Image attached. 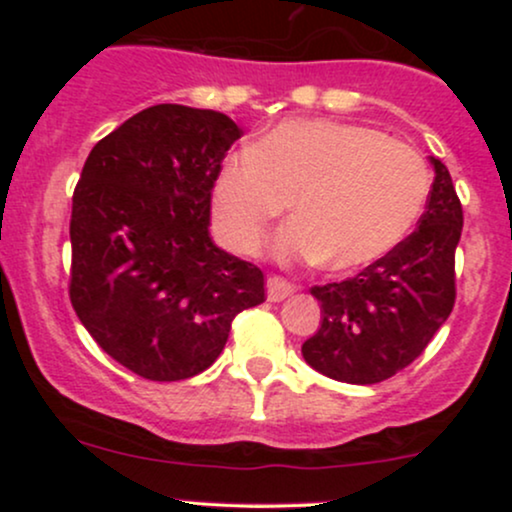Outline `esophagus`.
Listing matches in <instances>:
<instances>
[{
	"instance_id": "34e87169",
	"label": "esophagus",
	"mask_w": 512,
	"mask_h": 512,
	"mask_svg": "<svg viewBox=\"0 0 512 512\" xmlns=\"http://www.w3.org/2000/svg\"><path fill=\"white\" fill-rule=\"evenodd\" d=\"M293 291H296V286H293L291 281H286L284 276H269V279H267V298H269V301H274V303L284 301V298H289Z\"/></svg>"
}]
</instances>
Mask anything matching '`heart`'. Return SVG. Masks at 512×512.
<instances>
[{
	"mask_svg": "<svg viewBox=\"0 0 512 512\" xmlns=\"http://www.w3.org/2000/svg\"><path fill=\"white\" fill-rule=\"evenodd\" d=\"M431 175L409 144L332 120H286L223 163L214 182L221 236L257 250L293 202L284 257H317L334 272L395 250L426 207Z\"/></svg>",
	"mask_w": 512,
	"mask_h": 512,
	"instance_id": "b5f03b06",
	"label": "heart"
}]
</instances>
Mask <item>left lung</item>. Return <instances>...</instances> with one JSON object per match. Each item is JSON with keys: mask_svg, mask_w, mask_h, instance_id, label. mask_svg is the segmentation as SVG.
Listing matches in <instances>:
<instances>
[{"mask_svg": "<svg viewBox=\"0 0 512 512\" xmlns=\"http://www.w3.org/2000/svg\"><path fill=\"white\" fill-rule=\"evenodd\" d=\"M431 163L436 178L416 231L351 279L310 289L322 322L303 358L327 378L383 383L424 354L452 313L464 216L448 168L438 158Z\"/></svg>", "mask_w": 512, "mask_h": 512, "instance_id": "1", "label": "left lung"}]
</instances>
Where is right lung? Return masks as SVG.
I'll return each mask as SVG.
<instances>
[{
    "instance_id": "1",
    "label": "right lung",
    "mask_w": 512,
    "mask_h": 512,
    "mask_svg": "<svg viewBox=\"0 0 512 512\" xmlns=\"http://www.w3.org/2000/svg\"><path fill=\"white\" fill-rule=\"evenodd\" d=\"M240 137L223 113L161 103L86 158L69 219V301L139 378L175 383L207 370L236 315L267 298L262 269L209 238L211 190Z\"/></svg>"
}]
</instances>
